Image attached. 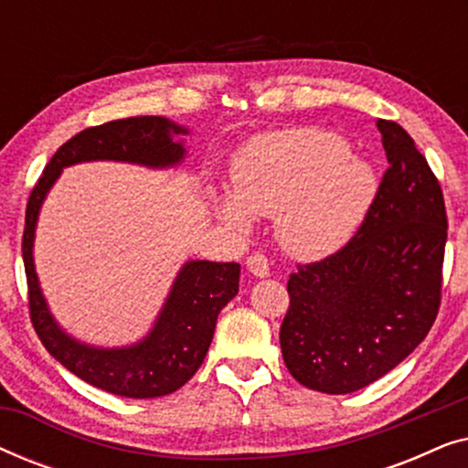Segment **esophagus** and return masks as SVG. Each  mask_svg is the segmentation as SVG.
Masks as SVG:
<instances>
[{
    "mask_svg": "<svg viewBox=\"0 0 468 468\" xmlns=\"http://www.w3.org/2000/svg\"><path fill=\"white\" fill-rule=\"evenodd\" d=\"M247 268H249V272L253 274V277H260V279H264V277H268V274H271V264H268L266 255H261V253L249 255Z\"/></svg>",
    "mask_w": 468,
    "mask_h": 468,
    "instance_id": "esophagus-1",
    "label": "esophagus"
}]
</instances>
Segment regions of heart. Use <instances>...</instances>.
Instances as JSON below:
<instances>
[{
	"instance_id": "1",
	"label": "heart",
	"mask_w": 468,
	"mask_h": 468,
	"mask_svg": "<svg viewBox=\"0 0 468 468\" xmlns=\"http://www.w3.org/2000/svg\"><path fill=\"white\" fill-rule=\"evenodd\" d=\"M232 194L210 191L219 219L249 232L254 217H277V239L298 260H324L351 240L377 194L373 165L351 157L336 133L271 132L232 159Z\"/></svg>"
}]
</instances>
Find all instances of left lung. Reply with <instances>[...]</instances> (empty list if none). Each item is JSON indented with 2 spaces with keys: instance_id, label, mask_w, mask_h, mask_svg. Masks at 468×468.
I'll return each instance as SVG.
<instances>
[{
  "instance_id": "left-lung-1",
  "label": "left lung",
  "mask_w": 468,
  "mask_h": 468,
  "mask_svg": "<svg viewBox=\"0 0 468 468\" xmlns=\"http://www.w3.org/2000/svg\"><path fill=\"white\" fill-rule=\"evenodd\" d=\"M389 168L360 229L287 281L281 351L293 379L351 394L399 367L437 319L447 240L437 176L413 138L377 119Z\"/></svg>"
}]
</instances>
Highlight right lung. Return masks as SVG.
<instances>
[{
	"label": "right lung",
	"instance_id": "right-lung-1",
	"mask_svg": "<svg viewBox=\"0 0 468 468\" xmlns=\"http://www.w3.org/2000/svg\"><path fill=\"white\" fill-rule=\"evenodd\" d=\"M189 130L165 117H132L89 127L59 146L31 191L25 213L23 261L31 324L57 362L89 386L125 399H157L176 392L202 367L217 317L239 293L240 264L189 260L176 272L151 330L132 345L98 347L68 335L44 298L34 261L37 217L63 168L85 162H123L153 170L185 162Z\"/></svg>",
	"mask_w": 468,
	"mask_h": 468
}]
</instances>
